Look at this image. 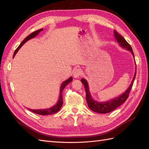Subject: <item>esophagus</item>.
Returning <instances> with one entry per match:
<instances>
[{"instance_id":"1","label":"esophagus","mask_w":149,"mask_h":149,"mask_svg":"<svg viewBox=\"0 0 149 149\" xmlns=\"http://www.w3.org/2000/svg\"><path fill=\"white\" fill-rule=\"evenodd\" d=\"M73 75L75 78L80 77L82 75V71L80 68H75L73 72Z\"/></svg>"}]
</instances>
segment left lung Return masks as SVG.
<instances>
[{"mask_svg": "<svg viewBox=\"0 0 149 149\" xmlns=\"http://www.w3.org/2000/svg\"><path fill=\"white\" fill-rule=\"evenodd\" d=\"M114 36H115V38H116L117 42H118V43H119V45L120 46H122V47H123V48H125L128 50H130L132 53V54L134 56V52L132 51L131 46L129 45L127 41H126L121 35H120V34H119L115 30H114ZM136 75V72H135L134 76L133 79H132V81L131 82L130 86H129L128 88V89L125 91V93H123L118 97L116 98V99H113L106 102H96V101L93 100L92 98H91L90 93L89 92V89H88V85L87 81L85 79H82L81 83L84 84V88H85V91H86V99L88 106L89 107V108L91 110H92L93 111L99 113H107L112 111H113L114 109L117 108V107L120 106L121 104H122L123 102H125L126 100H127V98L129 97V93H130V91L134 83Z\"/></svg>", "mask_w": 149, "mask_h": 149, "instance_id": "1", "label": "left lung"}]
</instances>
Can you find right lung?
Masks as SVG:
<instances>
[{"instance_id": "obj_1", "label": "right lung", "mask_w": 149, "mask_h": 149, "mask_svg": "<svg viewBox=\"0 0 149 149\" xmlns=\"http://www.w3.org/2000/svg\"><path fill=\"white\" fill-rule=\"evenodd\" d=\"M43 30V29H40L38 31H34V32L32 33L31 34H29V36H28L27 38H26L24 40L23 42H22L20 45H19L17 49L15 50V51L14 52V54H13V58L14 56H15L16 54L18 52V50L20 49V47L24 45V44L26 43L27 41H28L29 40L35 37L38 34L40 31H42ZM72 81V77H70L68 79H67L66 81H65V82H63V83L62 84L61 86V89H60V94H59V100L58 103H57L54 106H53L52 107H50V108H47V109H29L31 111L34 113H36V114H38V115H52V114H54L56 113H57L58 111L61 109V107H62L63 105V89L65 88V86L67 85L69 83H70V82Z\"/></svg>"}]
</instances>
